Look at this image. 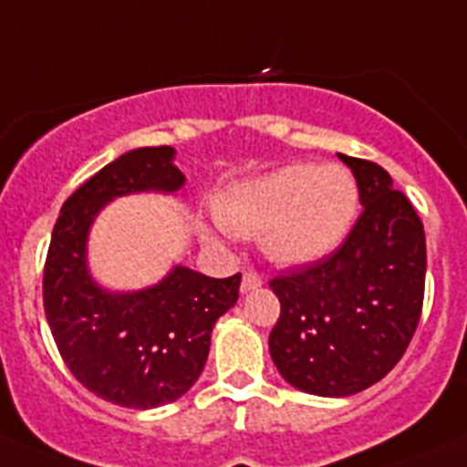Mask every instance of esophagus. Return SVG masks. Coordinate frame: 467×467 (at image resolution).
Here are the masks:
<instances>
[{"instance_id": "obj_1", "label": "esophagus", "mask_w": 467, "mask_h": 467, "mask_svg": "<svg viewBox=\"0 0 467 467\" xmlns=\"http://www.w3.org/2000/svg\"><path fill=\"white\" fill-rule=\"evenodd\" d=\"M261 284H263V277L256 273V270H244V273H242V291H244V294L246 291L258 289Z\"/></svg>"}]
</instances>
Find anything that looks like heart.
Segmentation results:
<instances>
[{
  "instance_id": "heart-1",
  "label": "heart",
  "mask_w": 467,
  "mask_h": 467,
  "mask_svg": "<svg viewBox=\"0 0 467 467\" xmlns=\"http://www.w3.org/2000/svg\"><path fill=\"white\" fill-rule=\"evenodd\" d=\"M359 209L355 178L340 164H289L228 188L216 218L237 237H261L273 261L301 265L348 237Z\"/></svg>"
}]
</instances>
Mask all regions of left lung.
I'll list each match as a JSON object with an SVG mask.
<instances>
[{
	"mask_svg": "<svg viewBox=\"0 0 467 467\" xmlns=\"http://www.w3.org/2000/svg\"><path fill=\"white\" fill-rule=\"evenodd\" d=\"M350 166L364 206L346 242L322 261L270 279L279 319L270 357L286 383L310 395L348 397L390 374L419 327L425 233L407 194L374 161Z\"/></svg>",
	"mask_w": 467,
	"mask_h": 467,
	"instance_id": "obj_1",
	"label": "left lung"
}]
</instances>
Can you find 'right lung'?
I'll return each instance as SVG.
<instances>
[{
    "instance_id": "add662e5",
    "label": "right lung",
    "mask_w": 467,
    "mask_h": 467,
    "mask_svg": "<svg viewBox=\"0 0 467 467\" xmlns=\"http://www.w3.org/2000/svg\"><path fill=\"white\" fill-rule=\"evenodd\" d=\"M171 145L138 148L103 166L65 200L44 265V312L63 362L96 397L129 409L176 402L206 364L211 331L239 298L242 275L206 277L176 265L155 286L108 291L93 282L87 239L108 202L178 192Z\"/></svg>"
}]
</instances>
